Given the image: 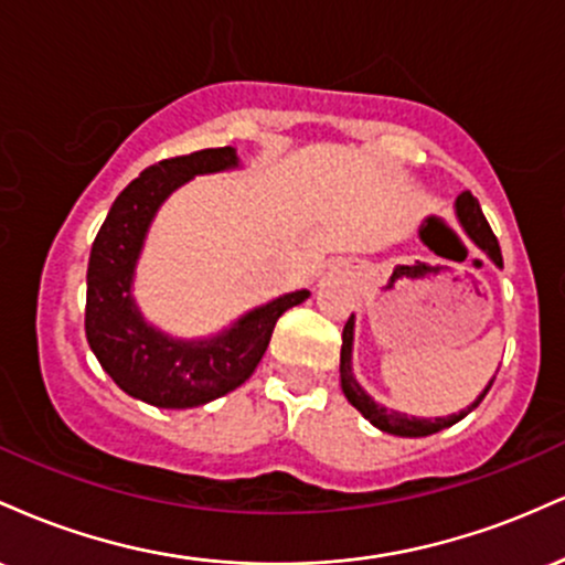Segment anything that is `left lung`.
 Masks as SVG:
<instances>
[{
    "instance_id": "left-lung-1",
    "label": "left lung",
    "mask_w": 565,
    "mask_h": 565,
    "mask_svg": "<svg viewBox=\"0 0 565 565\" xmlns=\"http://www.w3.org/2000/svg\"><path fill=\"white\" fill-rule=\"evenodd\" d=\"M457 217L459 223L465 225V231L470 233V238L476 242L486 255L491 257L497 265H502V249H499V242L494 236V231H491L489 220L483 217L481 212V204H478V199L472 196L470 191L459 193L457 199ZM350 350H353V316H350L345 329H342V350H340V380H342V393H345V398L359 408L361 414L372 423L374 427H380V430L385 433H393V436H404V438H423V436H433V433L444 430V427H451L454 423H459L462 417H468V414L476 408L481 401L486 398V393L491 391V385H494V380L486 385V391L478 395V401L472 406H468V412H459V414H451V417H436V419H417V417H406V414L401 412H393V408H385L380 404H374L372 398H369L364 387L359 385L353 377V372H350Z\"/></svg>"
}]
</instances>
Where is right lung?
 Wrapping results in <instances>:
<instances>
[{"mask_svg": "<svg viewBox=\"0 0 565 565\" xmlns=\"http://www.w3.org/2000/svg\"><path fill=\"white\" fill-rule=\"evenodd\" d=\"M236 164L231 146L161 159L116 196L93 242L84 308L87 342L108 377L151 406L191 408L236 391L260 364L276 321L310 297L308 289L291 291L246 313L228 332L201 342L170 340L142 321L129 287L142 238L161 201L193 174Z\"/></svg>", "mask_w": 565, "mask_h": 565, "instance_id": "obj_1", "label": "right lung"}]
</instances>
